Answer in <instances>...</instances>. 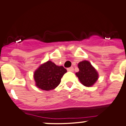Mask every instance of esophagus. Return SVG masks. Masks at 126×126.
Instances as JSON below:
<instances>
[{
    "mask_svg": "<svg viewBox=\"0 0 126 126\" xmlns=\"http://www.w3.org/2000/svg\"><path fill=\"white\" fill-rule=\"evenodd\" d=\"M73 67H69V68H67V71H68V72H73Z\"/></svg>",
    "mask_w": 126,
    "mask_h": 126,
    "instance_id": "obj_1",
    "label": "esophagus"
}]
</instances>
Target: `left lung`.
<instances>
[{
	"label": "left lung",
	"mask_w": 126,
	"mask_h": 126,
	"mask_svg": "<svg viewBox=\"0 0 126 126\" xmlns=\"http://www.w3.org/2000/svg\"><path fill=\"white\" fill-rule=\"evenodd\" d=\"M79 71L76 73L81 83L85 86L90 87L98 79V73L91 63L87 61L80 62L78 65Z\"/></svg>",
	"instance_id": "left-lung-1"
}]
</instances>
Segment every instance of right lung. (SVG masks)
<instances>
[{
    "instance_id": "1",
    "label": "right lung",
    "mask_w": 126,
    "mask_h": 126,
    "mask_svg": "<svg viewBox=\"0 0 126 126\" xmlns=\"http://www.w3.org/2000/svg\"><path fill=\"white\" fill-rule=\"evenodd\" d=\"M66 72L67 70L63 66H58L49 61L41 65L35 72L36 86L42 90L55 89L60 84L62 77Z\"/></svg>"
}]
</instances>
